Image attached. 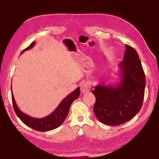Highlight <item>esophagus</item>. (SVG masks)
Returning a JSON list of instances; mask_svg holds the SVG:
<instances>
[{
	"mask_svg": "<svg viewBox=\"0 0 159 159\" xmlns=\"http://www.w3.org/2000/svg\"><path fill=\"white\" fill-rule=\"evenodd\" d=\"M90 88H91V84L90 82H85V83L81 85L80 87V90H81L82 93H86L88 92H89L90 90Z\"/></svg>",
	"mask_w": 159,
	"mask_h": 159,
	"instance_id": "1",
	"label": "esophagus"
}]
</instances>
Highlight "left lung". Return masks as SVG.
<instances>
[{
    "instance_id": "left-lung-1",
    "label": "left lung",
    "mask_w": 159,
    "mask_h": 159,
    "mask_svg": "<svg viewBox=\"0 0 159 159\" xmlns=\"http://www.w3.org/2000/svg\"><path fill=\"white\" fill-rule=\"evenodd\" d=\"M123 60L118 64L120 82L115 85H98L92 91L96 98L93 111L101 123L118 125L128 121L140 110L146 80L136 50L125 45Z\"/></svg>"
}]
</instances>
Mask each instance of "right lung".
Returning a JSON list of instances; mask_svg holds the SVG:
<instances>
[{
    "label": "right lung",
    "instance_id": "1",
    "mask_svg": "<svg viewBox=\"0 0 159 159\" xmlns=\"http://www.w3.org/2000/svg\"><path fill=\"white\" fill-rule=\"evenodd\" d=\"M36 43H31V45L28 48L24 50L22 52L25 50H28L34 46ZM11 93H12V100L13 104L14 110L17 114V116L20 118V119L26 125L29 126L34 130L41 132H45L58 128L60 126L62 123L66 119V118L68 115L70 107H71L72 102L75 99H76L79 97L80 95V88H77L76 90L73 91L71 93H70L69 95H67L62 101L60 102L58 107L55 109V111L51 113L50 115L47 116L36 118L31 117L30 116L25 114L21 110L18 108V107L16 104L14 96L12 95V85H11Z\"/></svg>",
    "mask_w": 159,
    "mask_h": 159
}]
</instances>
